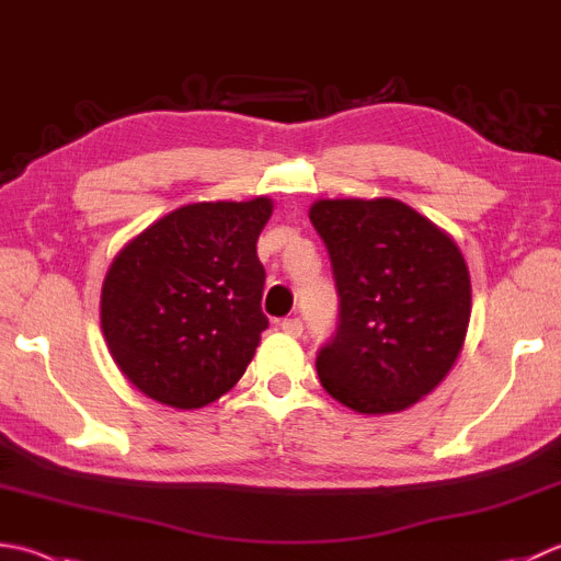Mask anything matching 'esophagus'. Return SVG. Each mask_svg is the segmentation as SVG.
Here are the masks:
<instances>
[{
    "instance_id": "obj_1",
    "label": "esophagus",
    "mask_w": 561,
    "mask_h": 561,
    "mask_svg": "<svg viewBox=\"0 0 561 561\" xmlns=\"http://www.w3.org/2000/svg\"><path fill=\"white\" fill-rule=\"evenodd\" d=\"M279 328L287 335H291V337H299L304 333V323L299 321V318H284V321L279 323Z\"/></svg>"
}]
</instances>
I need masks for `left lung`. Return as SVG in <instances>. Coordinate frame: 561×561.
<instances>
[{
    "instance_id": "obj_1",
    "label": "left lung",
    "mask_w": 561,
    "mask_h": 561,
    "mask_svg": "<svg viewBox=\"0 0 561 561\" xmlns=\"http://www.w3.org/2000/svg\"><path fill=\"white\" fill-rule=\"evenodd\" d=\"M309 218L340 296L337 333L316 357L318 379L357 413L411 409L462 353L471 316L462 252L399 199H321Z\"/></svg>"
}]
</instances>
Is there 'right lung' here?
Segmentation results:
<instances>
[{"label": "right lung", "mask_w": 561, "mask_h": 561, "mask_svg": "<svg viewBox=\"0 0 561 561\" xmlns=\"http://www.w3.org/2000/svg\"><path fill=\"white\" fill-rule=\"evenodd\" d=\"M274 204L174 208L121 248L102 284V333L116 367L148 399L202 409L245 375L267 323L257 238Z\"/></svg>", "instance_id": "add662e5"}]
</instances>
